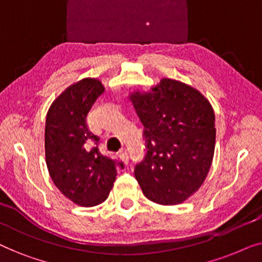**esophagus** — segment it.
I'll return each mask as SVG.
<instances>
[{"label": "esophagus", "instance_id": "esophagus-1", "mask_svg": "<svg viewBox=\"0 0 262 262\" xmlns=\"http://www.w3.org/2000/svg\"><path fill=\"white\" fill-rule=\"evenodd\" d=\"M119 157H120V160L123 161L124 163H126V164H127V162H128V155H127L126 150H123V151H120V154H119Z\"/></svg>", "mask_w": 262, "mask_h": 262}]
</instances>
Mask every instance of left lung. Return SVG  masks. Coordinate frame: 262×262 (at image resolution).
<instances>
[{"label": "left lung", "instance_id": "obj_1", "mask_svg": "<svg viewBox=\"0 0 262 262\" xmlns=\"http://www.w3.org/2000/svg\"><path fill=\"white\" fill-rule=\"evenodd\" d=\"M128 99L144 126L146 155L135 177L149 200L178 205L199 189L212 163L214 112L198 89L162 78Z\"/></svg>", "mask_w": 262, "mask_h": 262}]
</instances>
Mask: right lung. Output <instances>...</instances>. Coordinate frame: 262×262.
<instances>
[{
	"mask_svg": "<svg viewBox=\"0 0 262 262\" xmlns=\"http://www.w3.org/2000/svg\"><path fill=\"white\" fill-rule=\"evenodd\" d=\"M105 87L98 78L71 84L50 106L45 124V157L50 177L64 196L92 207L105 202L117 177L116 162L99 151V137L87 116Z\"/></svg>",
	"mask_w": 262,
	"mask_h": 262,
	"instance_id": "obj_1",
	"label": "right lung"
}]
</instances>
